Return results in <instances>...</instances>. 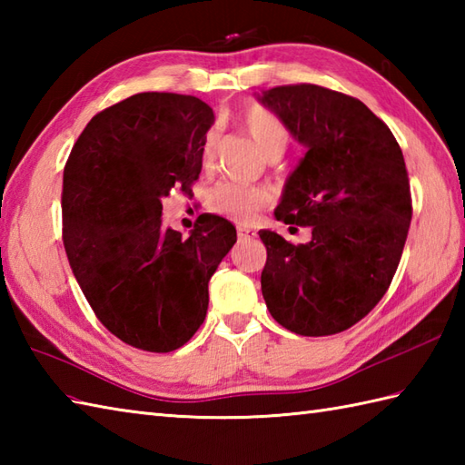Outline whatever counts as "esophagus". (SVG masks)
Listing matches in <instances>:
<instances>
[{
    "label": "esophagus",
    "mask_w": 465,
    "mask_h": 465,
    "mask_svg": "<svg viewBox=\"0 0 465 465\" xmlns=\"http://www.w3.org/2000/svg\"><path fill=\"white\" fill-rule=\"evenodd\" d=\"M255 230L253 227H248V225H238V238L240 240H253L255 238Z\"/></svg>",
    "instance_id": "esophagus-1"
}]
</instances>
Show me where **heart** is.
Masks as SVG:
<instances>
[{
  "label": "heart",
  "mask_w": 465,
  "mask_h": 465,
  "mask_svg": "<svg viewBox=\"0 0 465 465\" xmlns=\"http://www.w3.org/2000/svg\"><path fill=\"white\" fill-rule=\"evenodd\" d=\"M242 130L250 135V140L255 147L265 155H282L288 145V130L278 115L265 110L260 105H252L240 115ZM217 147V134L213 130L203 135L202 142V162L203 165H212ZM268 203V193L260 187H245L240 183L222 182L215 185V190L210 195V207L217 213L232 217L235 222L248 223L255 213Z\"/></svg>",
  "instance_id": "1"
}]
</instances>
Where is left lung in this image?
Here are the masks:
<instances>
[{
    "mask_svg": "<svg viewBox=\"0 0 465 465\" xmlns=\"http://www.w3.org/2000/svg\"><path fill=\"white\" fill-rule=\"evenodd\" d=\"M260 102L305 147L275 217L312 227L293 245L262 230V293L272 318L300 335H333L388 292L411 222L400 143L368 105L313 84L278 85Z\"/></svg>",
    "mask_w": 465,
    "mask_h": 465,
    "instance_id": "1",
    "label": "left lung"
}]
</instances>
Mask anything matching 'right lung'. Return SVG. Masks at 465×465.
<instances>
[{
  "instance_id": "1",
  "label": "right lung",
  "mask_w": 465,
  "mask_h": 465,
  "mask_svg": "<svg viewBox=\"0 0 465 465\" xmlns=\"http://www.w3.org/2000/svg\"><path fill=\"white\" fill-rule=\"evenodd\" d=\"M213 110L193 95L145 92L105 107L64 170V245L94 313L137 350L182 348L207 313V283L235 227L203 213L190 238L162 223L163 197L192 192Z\"/></svg>"
}]
</instances>
